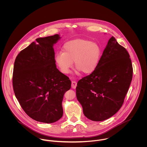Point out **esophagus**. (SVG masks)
Returning a JSON list of instances; mask_svg holds the SVG:
<instances>
[{
    "instance_id": "1",
    "label": "esophagus",
    "mask_w": 147,
    "mask_h": 147,
    "mask_svg": "<svg viewBox=\"0 0 147 147\" xmlns=\"http://www.w3.org/2000/svg\"><path fill=\"white\" fill-rule=\"evenodd\" d=\"M76 85H77V83H76V82H74V81H72V82L71 87H72L73 89H75L76 87Z\"/></svg>"
}]
</instances>
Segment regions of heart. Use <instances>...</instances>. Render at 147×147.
I'll return each instance as SVG.
<instances>
[{
  "label": "heart",
  "mask_w": 147,
  "mask_h": 147,
  "mask_svg": "<svg viewBox=\"0 0 147 147\" xmlns=\"http://www.w3.org/2000/svg\"><path fill=\"white\" fill-rule=\"evenodd\" d=\"M63 52L59 51L55 56V63L63 74H68L74 62L75 66L85 74L94 71L101 57V49L96 43L77 39L66 42Z\"/></svg>",
  "instance_id": "1"
}]
</instances>
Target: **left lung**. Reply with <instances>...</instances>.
I'll list each match as a JSON object with an SVG mask.
<instances>
[{
    "mask_svg": "<svg viewBox=\"0 0 147 147\" xmlns=\"http://www.w3.org/2000/svg\"><path fill=\"white\" fill-rule=\"evenodd\" d=\"M132 73L128 51L111 37L96 68L77 84L76 97L84 115L93 121L114 115L123 104Z\"/></svg>",
    "mask_w": 147,
    "mask_h": 147,
    "instance_id": "obj_1",
    "label": "left lung"
}]
</instances>
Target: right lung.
Instances as JSON below:
<instances>
[{
    "label": "right lung",
    "instance_id": "obj_1",
    "mask_svg": "<svg viewBox=\"0 0 147 147\" xmlns=\"http://www.w3.org/2000/svg\"><path fill=\"white\" fill-rule=\"evenodd\" d=\"M59 34L38 38L16 58L12 77L14 93L25 113L46 123L63 116L64 93L71 88L69 78L57 68L54 44Z\"/></svg>",
    "mask_w": 147,
    "mask_h": 147
}]
</instances>
